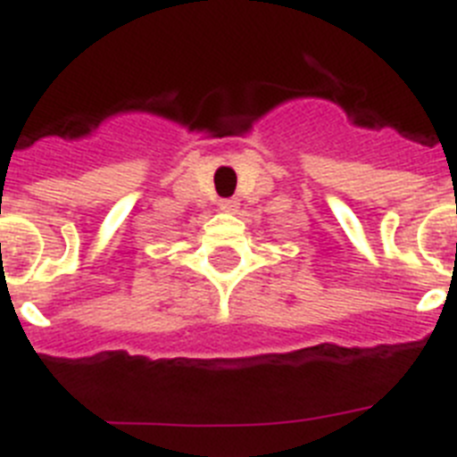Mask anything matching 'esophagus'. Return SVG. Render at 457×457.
<instances>
[{"instance_id":"obj_1","label":"esophagus","mask_w":457,"mask_h":457,"mask_svg":"<svg viewBox=\"0 0 457 457\" xmlns=\"http://www.w3.org/2000/svg\"><path fill=\"white\" fill-rule=\"evenodd\" d=\"M220 210H224V212H236L237 201L236 199H221L220 201Z\"/></svg>"}]
</instances>
